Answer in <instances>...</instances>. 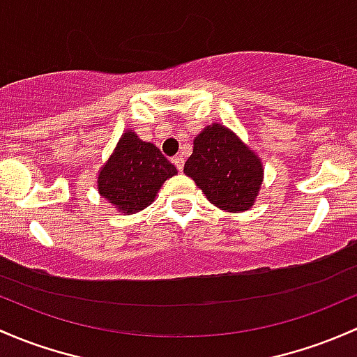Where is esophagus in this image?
<instances>
[{
  "mask_svg": "<svg viewBox=\"0 0 357 357\" xmlns=\"http://www.w3.org/2000/svg\"><path fill=\"white\" fill-rule=\"evenodd\" d=\"M172 162H174V166L178 171H183V167H185V159H183L181 155L174 157V159H172Z\"/></svg>",
  "mask_w": 357,
  "mask_h": 357,
  "instance_id": "obj_1",
  "label": "esophagus"
}]
</instances>
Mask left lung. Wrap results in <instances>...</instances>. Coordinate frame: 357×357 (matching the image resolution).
<instances>
[{
	"instance_id": "1",
	"label": "left lung",
	"mask_w": 357,
	"mask_h": 357,
	"mask_svg": "<svg viewBox=\"0 0 357 357\" xmlns=\"http://www.w3.org/2000/svg\"><path fill=\"white\" fill-rule=\"evenodd\" d=\"M185 172L210 204L227 212L250 208L264 178L260 159L222 125L207 126L195 138Z\"/></svg>"
}]
</instances>
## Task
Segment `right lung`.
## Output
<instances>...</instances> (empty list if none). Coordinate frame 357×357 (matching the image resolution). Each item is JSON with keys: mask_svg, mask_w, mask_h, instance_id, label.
Returning a JSON list of instances; mask_svg holds the SVG:
<instances>
[{"mask_svg": "<svg viewBox=\"0 0 357 357\" xmlns=\"http://www.w3.org/2000/svg\"><path fill=\"white\" fill-rule=\"evenodd\" d=\"M176 172L155 145L142 142L135 131H128L100 169L97 186L100 197L130 215L149 207L162 183Z\"/></svg>", "mask_w": 357, "mask_h": 357, "instance_id": "obj_1", "label": "right lung"}]
</instances>
